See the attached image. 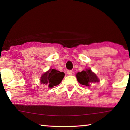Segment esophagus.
<instances>
[{
    "label": "esophagus",
    "mask_w": 130,
    "mask_h": 130,
    "mask_svg": "<svg viewBox=\"0 0 130 130\" xmlns=\"http://www.w3.org/2000/svg\"><path fill=\"white\" fill-rule=\"evenodd\" d=\"M72 73H73V72H72V70H69L67 71V74H68V75H69V76H71L72 74Z\"/></svg>",
    "instance_id": "esophagus-1"
}]
</instances>
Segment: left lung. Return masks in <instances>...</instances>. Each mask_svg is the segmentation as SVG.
<instances>
[{"instance_id":"left-lung-1","label":"left lung","mask_w":130,"mask_h":130,"mask_svg":"<svg viewBox=\"0 0 130 130\" xmlns=\"http://www.w3.org/2000/svg\"><path fill=\"white\" fill-rule=\"evenodd\" d=\"M76 77L79 83L86 87H90L92 84L99 82L98 76L90 69L78 72L76 74Z\"/></svg>"}]
</instances>
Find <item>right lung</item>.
<instances>
[{"instance_id": "add662e5", "label": "right lung", "mask_w": 130, "mask_h": 130, "mask_svg": "<svg viewBox=\"0 0 130 130\" xmlns=\"http://www.w3.org/2000/svg\"><path fill=\"white\" fill-rule=\"evenodd\" d=\"M65 73L54 69H50L48 71L43 73L40 78L42 84L47 85L49 88H53L58 85L63 78Z\"/></svg>"}]
</instances>
